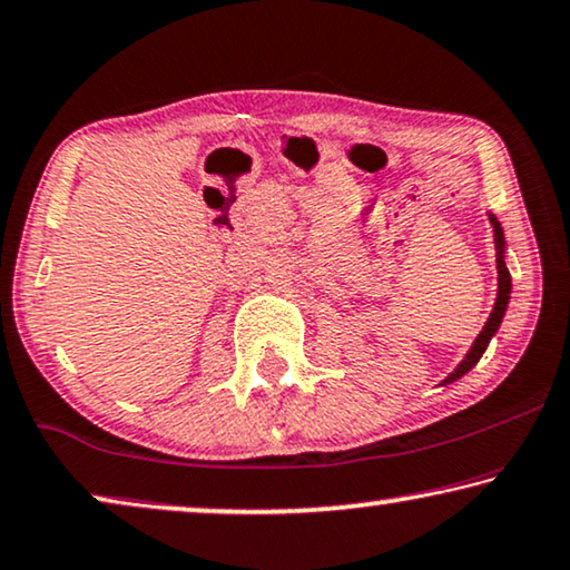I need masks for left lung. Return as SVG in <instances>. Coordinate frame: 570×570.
I'll list each match as a JSON object with an SVG mask.
<instances>
[{
	"label": "left lung",
	"instance_id": "1",
	"mask_svg": "<svg viewBox=\"0 0 570 570\" xmlns=\"http://www.w3.org/2000/svg\"><path fill=\"white\" fill-rule=\"evenodd\" d=\"M488 219H491V227H493V239H495V268H499V294H495V302H493V309L491 315H488L483 331L478 333L475 343H472L468 354H464V358L460 364H456V368L449 376H444L442 384H452L460 380V376H464L470 372L472 366H475L480 362V356L485 354L488 343L493 341V335L499 333V327L503 323V315H507V307H509V299H511V274L507 268V237H503V229H501V222L495 219V214L488 212Z\"/></svg>",
	"mask_w": 570,
	"mask_h": 570
}]
</instances>
